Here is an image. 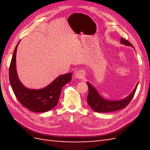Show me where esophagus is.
Wrapping results in <instances>:
<instances>
[{
	"mask_svg": "<svg viewBox=\"0 0 150 150\" xmlns=\"http://www.w3.org/2000/svg\"><path fill=\"white\" fill-rule=\"evenodd\" d=\"M85 71L83 70H79L75 73V77L79 79H84L85 77Z\"/></svg>",
	"mask_w": 150,
	"mask_h": 150,
	"instance_id": "esophagus-1",
	"label": "esophagus"
}]
</instances>
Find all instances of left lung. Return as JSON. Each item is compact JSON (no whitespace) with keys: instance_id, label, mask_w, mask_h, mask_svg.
<instances>
[{"instance_id":"obj_1","label":"left lung","mask_w":150,"mask_h":150,"mask_svg":"<svg viewBox=\"0 0 150 150\" xmlns=\"http://www.w3.org/2000/svg\"><path fill=\"white\" fill-rule=\"evenodd\" d=\"M120 42L126 46H131L133 47L132 44L128 40H126L122 37H121L120 39ZM86 84L89 90L87 97V103L95 111L100 113L111 112V111H117L125 108L131 102L133 96H134L138 86V84H137L134 90L126 98L120 100L111 101L104 99L102 97L90 83L86 82Z\"/></svg>"}]
</instances>
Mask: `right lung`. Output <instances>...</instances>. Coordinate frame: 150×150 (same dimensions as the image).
<instances>
[{
	"label": "right lung",
	"instance_id": "1",
	"mask_svg": "<svg viewBox=\"0 0 150 150\" xmlns=\"http://www.w3.org/2000/svg\"><path fill=\"white\" fill-rule=\"evenodd\" d=\"M18 43L15 48L9 69L12 90L22 106L33 112H46L57 106L62 87L71 80L73 74L68 73L60 75L47 87L40 90H31L24 86L19 81L16 70V53Z\"/></svg>",
	"mask_w": 150,
	"mask_h": 150
}]
</instances>
